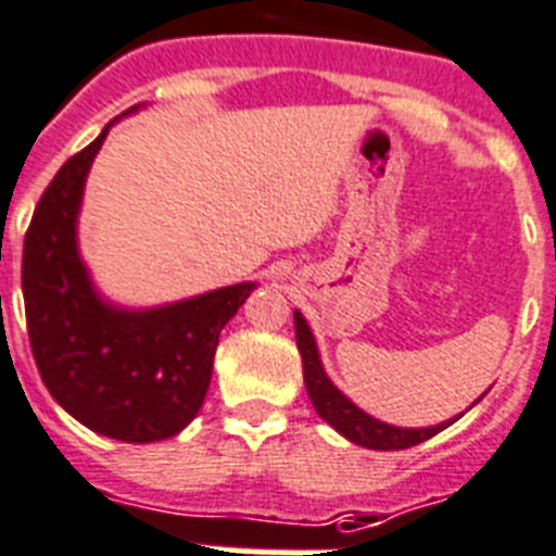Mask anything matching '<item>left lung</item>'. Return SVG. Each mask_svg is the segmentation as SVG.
<instances>
[{"label": "left lung", "instance_id": "1", "mask_svg": "<svg viewBox=\"0 0 556 556\" xmlns=\"http://www.w3.org/2000/svg\"><path fill=\"white\" fill-rule=\"evenodd\" d=\"M295 337H298V351H301L303 359V382H306V391H309V400L315 405L317 416L324 421H329L337 433L345 435L349 441L359 444V447L368 450H407L416 447L421 441L433 439L435 433H441L444 427L453 425L455 419L441 421L433 427H393L386 421L374 419L365 410H359L354 402L345 396L340 388L329 379V374L324 371V363H320V351H317L315 334H312L306 317L295 309ZM483 400V396H478ZM476 400V402H478ZM472 402V405H476Z\"/></svg>", "mask_w": 556, "mask_h": 556}]
</instances>
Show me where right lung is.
I'll return each mask as SVG.
<instances>
[{
  "label": "right lung",
  "instance_id": "1",
  "mask_svg": "<svg viewBox=\"0 0 556 556\" xmlns=\"http://www.w3.org/2000/svg\"><path fill=\"white\" fill-rule=\"evenodd\" d=\"M109 129L112 123L41 193L25 236L22 292L33 357L52 400L94 433L149 444L177 435L199 414L222 329L255 283L154 309H123L94 289L78 253V213Z\"/></svg>",
  "mask_w": 556,
  "mask_h": 556
}]
</instances>
